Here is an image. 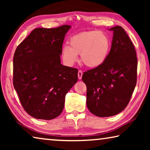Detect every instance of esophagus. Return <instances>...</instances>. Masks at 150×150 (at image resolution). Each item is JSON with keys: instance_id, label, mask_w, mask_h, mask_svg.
I'll list each match as a JSON object with an SVG mask.
<instances>
[{"instance_id": "obj_1", "label": "esophagus", "mask_w": 150, "mask_h": 150, "mask_svg": "<svg viewBox=\"0 0 150 150\" xmlns=\"http://www.w3.org/2000/svg\"><path fill=\"white\" fill-rule=\"evenodd\" d=\"M82 76H83L82 71L79 70L78 71V78H79V79H82Z\"/></svg>"}]
</instances>
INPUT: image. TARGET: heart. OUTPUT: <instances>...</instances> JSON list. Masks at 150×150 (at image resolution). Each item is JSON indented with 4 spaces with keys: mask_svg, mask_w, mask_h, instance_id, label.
<instances>
[{
    "mask_svg": "<svg viewBox=\"0 0 150 150\" xmlns=\"http://www.w3.org/2000/svg\"><path fill=\"white\" fill-rule=\"evenodd\" d=\"M111 42L105 32L92 30L73 35L69 40V46L63 45L62 56L66 65L71 66L81 59L88 67L96 68L102 65L110 53Z\"/></svg>",
    "mask_w": 150,
    "mask_h": 150,
    "instance_id": "heart-1",
    "label": "heart"
}]
</instances>
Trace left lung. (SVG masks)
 <instances>
[{
    "label": "left lung",
    "instance_id": "obj_1",
    "mask_svg": "<svg viewBox=\"0 0 150 150\" xmlns=\"http://www.w3.org/2000/svg\"><path fill=\"white\" fill-rule=\"evenodd\" d=\"M109 30L113 32V37L107 59L82 77L87 86V108L98 117H108L122 111L137 82L138 60L132 42L121 26Z\"/></svg>",
    "mask_w": 150,
    "mask_h": 150
}]
</instances>
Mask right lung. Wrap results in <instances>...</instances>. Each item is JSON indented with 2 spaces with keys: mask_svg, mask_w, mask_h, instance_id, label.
I'll list each match as a JSON object with an SVG mask.
<instances>
[{
  "mask_svg": "<svg viewBox=\"0 0 150 150\" xmlns=\"http://www.w3.org/2000/svg\"><path fill=\"white\" fill-rule=\"evenodd\" d=\"M35 28L15 51L13 85L26 112L52 120L64 108L66 94L78 79V70L61 63L62 45L71 28Z\"/></svg>",
  "mask_w": 150,
  "mask_h": 150,
  "instance_id": "right-lung-1",
  "label": "right lung"
}]
</instances>
